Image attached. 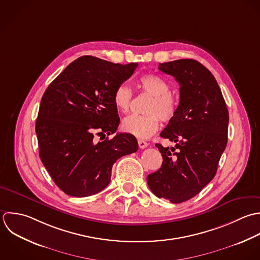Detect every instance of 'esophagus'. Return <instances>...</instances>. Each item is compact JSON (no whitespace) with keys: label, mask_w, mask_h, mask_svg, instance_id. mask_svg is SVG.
I'll return each mask as SVG.
<instances>
[{"label":"esophagus","mask_w":260,"mask_h":260,"mask_svg":"<svg viewBox=\"0 0 260 260\" xmlns=\"http://www.w3.org/2000/svg\"><path fill=\"white\" fill-rule=\"evenodd\" d=\"M138 144H139V147H140L141 149H145V148L148 147V143L145 142V141H143V140H139V141H138Z\"/></svg>","instance_id":"obj_1"}]
</instances>
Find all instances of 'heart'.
I'll return each mask as SVG.
<instances>
[{
    "instance_id": "b5f03b06",
    "label": "heart",
    "mask_w": 260,
    "mask_h": 260,
    "mask_svg": "<svg viewBox=\"0 0 260 260\" xmlns=\"http://www.w3.org/2000/svg\"><path fill=\"white\" fill-rule=\"evenodd\" d=\"M139 82L142 90L153 96L146 109L149 114H132L125 117L122 121V128L139 139H149L159 128V117L163 121H170L174 118L179 107V99L169 92V84L157 75H144ZM112 99L116 109L126 113L131 107L133 91L127 85L120 84L114 90Z\"/></svg>"
}]
</instances>
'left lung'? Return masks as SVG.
Masks as SVG:
<instances>
[{
  "label": "left lung",
  "instance_id": "1",
  "mask_svg": "<svg viewBox=\"0 0 260 260\" xmlns=\"http://www.w3.org/2000/svg\"><path fill=\"white\" fill-rule=\"evenodd\" d=\"M159 70L179 83L180 100L176 115L160 134L175 147L156 144L163 162L147 182L156 197L180 204L215 177L228 142L229 112L215 77L198 60L163 62Z\"/></svg>",
  "mask_w": 260,
  "mask_h": 260
}]
</instances>
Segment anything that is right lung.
Wrapping results in <instances>:
<instances>
[{
  "instance_id": "right-lung-1",
  "label": "right lung",
  "mask_w": 260,
  "mask_h": 260,
  "mask_svg": "<svg viewBox=\"0 0 260 260\" xmlns=\"http://www.w3.org/2000/svg\"><path fill=\"white\" fill-rule=\"evenodd\" d=\"M137 67V62L120 64L84 55L45 90L35 124L39 157L66 194L85 198L103 190L116 160L138 151L131 134L95 139L116 132L120 120L113 92Z\"/></svg>"
}]
</instances>
